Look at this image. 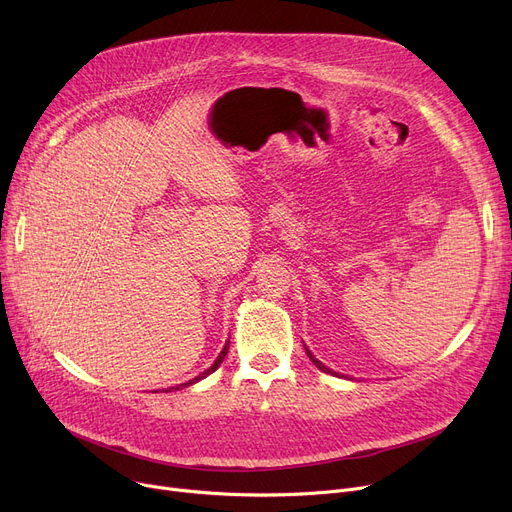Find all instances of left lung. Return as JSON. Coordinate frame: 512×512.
Returning <instances> with one entry per match:
<instances>
[{"instance_id":"obj_1","label":"left lung","mask_w":512,"mask_h":512,"mask_svg":"<svg viewBox=\"0 0 512 512\" xmlns=\"http://www.w3.org/2000/svg\"><path fill=\"white\" fill-rule=\"evenodd\" d=\"M305 353H307V357H309V359H311V363H313V365H315V367H319V369H321V371H326V373H332V375H338V373H336V371H332V369H330V367H326V365H324V363H321V361H317V359H315V357H313V353H311V351H309V348H307V346H305Z\"/></svg>"}]
</instances>
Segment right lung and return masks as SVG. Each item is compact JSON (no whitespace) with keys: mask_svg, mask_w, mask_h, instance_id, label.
<instances>
[{"mask_svg":"<svg viewBox=\"0 0 512 512\" xmlns=\"http://www.w3.org/2000/svg\"><path fill=\"white\" fill-rule=\"evenodd\" d=\"M228 344H230V342H226V344H224V348H222V353H220V355H218V359H215V361H213V365H211V367H207V369H205V371H203V373H199V375H197V378H193V380H188V382H186V384H180V386H176V388H168V390H166V392H172V390H180V388H186V386H193V384H197V382H201V380H203V378H207V375H209V373H213V371H215V369H218V367H220V365H222V361H224V357H226V355H228V348H230V346H228Z\"/></svg>","mask_w":512,"mask_h":512,"instance_id":"right-lung-1","label":"right lung"}]
</instances>
